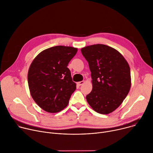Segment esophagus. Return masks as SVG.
<instances>
[{
    "instance_id": "1",
    "label": "esophagus",
    "mask_w": 153,
    "mask_h": 153,
    "mask_svg": "<svg viewBox=\"0 0 153 153\" xmlns=\"http://www.w3.org/2000/svg\"><path fill=\"white\" fill-rule=\"evenodd\" d=\"M84 80H83V81H80V82H77V85H79V86H80V85H83V84H84Z\"/></svg>"
}]
</instances>
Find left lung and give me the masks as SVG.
<instances>
[{
	"instance_id": "obj_1",
	"label": "left lung",
	"mask_w": 153,
	"mask_h": 153,
	"mask_svg": "<svg viewBox=\"0 0 153 153\" xmlns=\"http://www.w3.org/2000/svg\"><path fill=\"white\" fill-rule=\"evenodd\" d=\"M88 63L93 88L86 99L96 112L108 114L123 102L131 85L128 63L116 49L97 44L81 49Z\"/></svg>"
}]
</instances>
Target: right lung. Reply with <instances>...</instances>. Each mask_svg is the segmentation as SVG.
<instances>
[{"instance_id": "obj_1", "label": "right lung", "mask_w": 153, "mask_h": 153, "mask_svg": "<svg viewBox=\"0 0 153 153\" xmlns=\"http://www.w3.org/2000/svg\"><path fill=\"white\" fill-rule=\"evenodd\" d=\"M77 52L73 47L54 46L41 52L32 62L27 76L30 94L46 112H60L76 90L67 66Z\"/></svg>"}]
</instances>
